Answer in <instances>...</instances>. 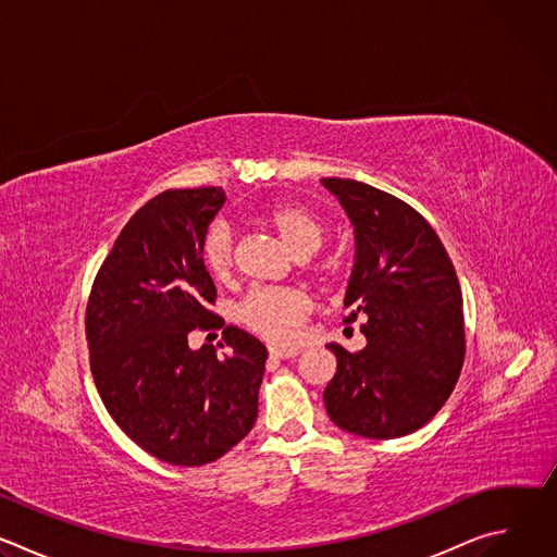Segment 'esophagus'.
<instances>
[{"label":"esophagus","mask_w":557,"mask_h":557,"mask_svg":"<svg viewBox=\"0 0 557 557\" xmlns=\"http://www.w3.org/2000/svg\"><path fill=\"white\" fill-rule=\"evenodd\" d=\"M299 352H301L299 348H271V350H269L271 359H293V357H297Z\"/></svg>","instance_id":"esophagus-1"}]
</instances>
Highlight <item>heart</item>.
<instances>
[{"mask_svg":"<svg viewBox=\"0 0 557 557\" xmlns=\"http://www.w3.org/2000/svg\"><path fill=\"white\" fill-rule=\"evenodd\" d=\"M295 258H310L326 240V222L310 207L299 202H275L260 211ZM202 264L213 280H224L233 267V231L226 222H215L202 240ZM310 301L290 288H256L237 306V320L271 344L297 339Z\"/></svg>","mask_w":557,"mask_h":557,"instance_id":"1","label":"heart"}]
</instances>
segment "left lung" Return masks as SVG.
I'll list each match as a JSON object with an SVG mask.
<instances>
[{"mask_svg":"<svg viewBox=\"0 0 557 557\" xmlns=\"http://www.w3.org/2000/svg\"><path fill=\"white\" fill-rule=\"evenodd\" d=\"M355 228L346 322L366 317V348L337 357L324 389L331 421L357 436L399 438L449 399L465 359L462 295L430 222L404 200L350 178H322Z\"/></svg>","mask_w":557,"mask_h":557,"instance_id":"1","label":"left lung"}]
</instances>
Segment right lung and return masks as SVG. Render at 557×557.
I'll use <instances>...</instances> for the list:
<instances>
[{
	"label": "right lung",
	"instance_id": "obj_1",
	"mask_svg": "<svg viewBox=\"0 0 557 557\" xmlns=\"http://www.w3.org/2000/svg\"><path fill=\"white\" fill-rule=\"evenodd\" d=\"M224 202L222 187H200L143 205L106 258L86 312L90 368L110 417L147 454L181 467L213 462L251 432L269 357L235 326L222 331L224 357L187 342L218 320L207 310L215 286L200 249Z\"/></svg>",
	"mask_w": 557,
	"mask_h": 557
}]
</instances>
